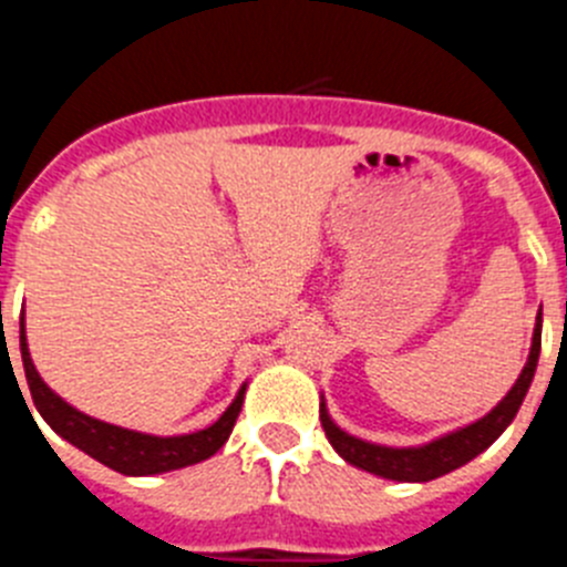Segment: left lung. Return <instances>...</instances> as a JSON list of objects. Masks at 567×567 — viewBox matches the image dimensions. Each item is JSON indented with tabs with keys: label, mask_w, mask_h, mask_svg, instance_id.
Instances as JSON below:
<instances>
[{
	"label": "left lung",
	"mask_w": 567,
	"mask_h": 567,
	"mask_svg": "<svg viewBox=\"0 0 567 567\" xmlns=\"http://www.w3.org/2000/svg\"><path fill=\"white\" fill-rule=\"evenodd\" d=\"M539 344H543V319L537 321L534 328V341H532V353H528V361H525L523 372H519L517 384L508 390V395L488 412L486 417H481L477 423H468L463 430L452 432L446 437H437V441L426 443V446L417 449H390V446H375V443L359 441V437L347 435L330 421L328 410L321 404V426H324V435H328L330 446L344 457L347 463L364 468V472L379 474V477H386V481H401V483H426L435 481L441 474L452 472V468L463 466L472 457H477L483 449L492 446L508 423L517 415L519 404H523L525 392L532 386L534 370H537L539 359Z\"/></svg>",
	"instance_id": "1"
}]
</instances>
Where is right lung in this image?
Segmentation results:
<instances>
[{
    "mask_svg": "<svg viewBox=\"0 0 567 567\" xmlns=\"http://www.w3.org/2000/svg\"><path fill=\"white\" fill-rule=\"evenodd\" d=\"M19 344H22V364L24 375H28L30 395H33L35 410L42 412L44 421L59 432L64 441L79 446L90 457H95L104 466L115 468L121 474H161L172 472V468L192 466L206 457H212L223 443L231 435L234 423H237L239 410H243V398H246V386L237 392L234 404L220 415V421L212 423L208 430L195 432V435L181 437H155L141 435V432L121 430L112 423L95 421V417L84 415V412L73 410L68 401H61L35 372L33 361L28 353V341H24V321L19 328Z\"/></svg>",
    "mask_w": 567,
    "mask_h": 567,
    "instance_id": "add662e5",
    "label": "right lung"
}]
</instances>
